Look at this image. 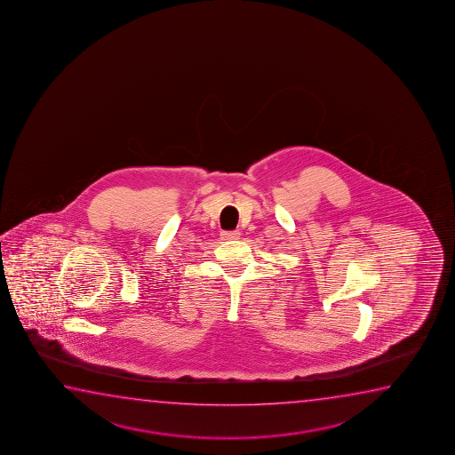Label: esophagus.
I'll list each match as a JSON object with an SVG mask.
<instances>
[{
	"mask_svg": "<svg viewBox=\"0 0 455 455\" xmlns=\"http://www.w3.org/2000/svg\"><path fill=\"white\" fill-rule=\"evenodd\" d=\"M220 236H222V239H224V241H236V239H239V237H241V231H224V233H222Z\"/></svg>",
	"mask_w": 455,
	"mask_h": 455,
	"instance_id": "34e87169",
	"label": "esophagus"
}]
</instances>
